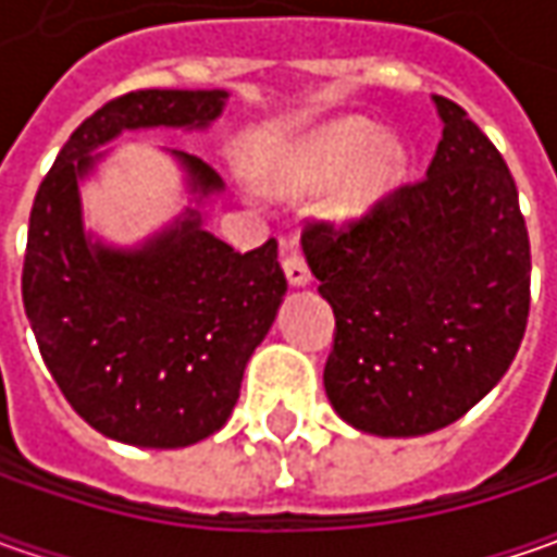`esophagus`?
<instances>
[{
    "label": "esophagus",
    "instance_id": "34e87169",
    "mask_svg": "<svg viewBox=\"0 0 557 557\" xmlns=\"http://www.w3.org/2000/svg\"><path fill=\"white\" fill-rule=\"evenodd\" d=\"M282 269H285V278H288V285H294V288H304V285H310V267H307V260H304V253H300L297 247H290L288 253H285Z\"/></svg>",
    "mask_w": 557,
    "mask_h": 557
}]
</instances>
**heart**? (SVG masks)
Instances as JSON below:
<instances>
[{"label":"heart","instance_id":"1","mask_svg":"<svg viewBox=\"0 0 557 557\" xmlns=\"http://www.w3.org/2000/svg\"><path fill=\"white\" fill-rule=\"evenodd\" d=\"M374 136L377 129L366 120H341L312 133L310 139L294 145L275 166L272 188L288 195L319 191L337 183L350 169L344 183L337 185L329 210L334 220H354L399 183L406 166V151L399 141L377 139L373 146ZM369 144L372 149L368 148Z\"/></svg>","mask_w":557,"mask_h":557}]
</instances>
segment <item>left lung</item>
<instances>
[{"label": "left lung", "instance_id": "8db88e82", "mask_svg": "<svg viewBox=\"0 0 557 557\" xmlns=\"http://www.w3.org/2000/svg\"><path fill=\"white\" fill-rule=\"evenodd\" d=\"M428 176L354 223H310L304 253L334 310L325 394L356 431L421 437L490 394L524 341L530 238L496 145L434 96Z\"/></svg>", "mask_w": 557, "mask_h": 557}]
</instances>
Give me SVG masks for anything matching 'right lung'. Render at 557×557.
I'll return each mask as SVG.
<instances>
[{
  "mask_svg": "<svg viewBox=\"0 0 557 557\" xmlns=\"http://www.w3.org/2000/svg\"><path fill=\"white\" fill-rule=\"evenodd\" d=\"M223 89H139L111 98L74 129L36 191L24 253V310L54 384L98 434L180 449L223 428L250 354L288 290L278 245L238 253L185 210L133 250L83 232L79 180L126 129H203L223 114ZM188 188L207 198L223 180L173 151Z\"/></svg>",
  "mask_w": 557,
  "mask_h": 557,
  "instance_id": "obj_1",
  "label": "right lung"
}]
</instances>
